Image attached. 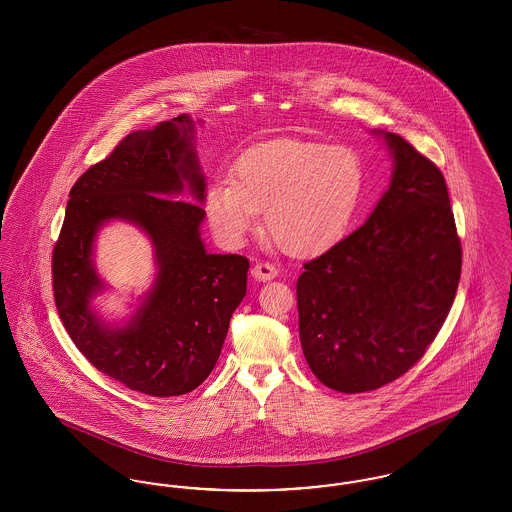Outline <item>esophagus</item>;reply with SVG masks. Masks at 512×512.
I'll use <instances>...</instances> for the list:
<instances>
[{
    "mask_svg": "<svg viewBox=\"0 0 512 512\" xmlns=\"http://www.w3.org/2000/svg\"><path fill=\"white\" fill-rule=\"evenodd\" d=\"M251 274H253L255 280L267 282V280H272V278L278 276V268L270 265V263H257L255 267L251 268Z\"/></svg>",
    "mask_w": 512,
    "mask_h": 512,
    "instance_id": "1",
    "label": "esophagus"
}]
</instances>
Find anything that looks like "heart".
I'll use <instances>...</instances> for the list:
<instances>
[{"mask_svg":"<svg viewBox=\"0 0 512 512\" xmlns=\"http://www.w3.org/2000/svg\"><path fill=\"white\" fill-rule=\"evenodd\" d=\"M365 192L361 155L345 146L280 138L247 149L230 180L205 195L213 232L240 244L265 211V226L282 251L309 257L338 244Z\"/></svg>","mask_w":512,"mask_h":512,"instance_id":"obj_1","label":"heart"}]
</instances>
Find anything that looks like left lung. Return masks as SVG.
I'll return each instance as SVG.
<instances>
[{
    "mask_svg": "<svg viewBox=\"0 0 512 512\" xmlns=\"http://www.w3.org/2000/svg\"><path fill=\"white\" fill-rule=\"evenodd\" d=\"M378 134L393 157L388 192L361 228L297 278L303 355L341 393L378 390L422 359L463 267L443 174L399 134Z\"/></svg>",
    "mask_w": 512,
    "mask_h": 512,
    "instance_id": "8db88e82",
    "label": "left lung"
}]
</instances>
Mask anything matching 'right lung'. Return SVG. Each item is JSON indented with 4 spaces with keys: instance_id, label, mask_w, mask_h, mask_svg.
<instances>
[{
    "instance_id": "1",
    "label": "right lung",
    "mask_w": 512,
    "mask_h": 512,
    "mask_svg": "<svg viewBox=\"0 0 512 512\" xmlns=\"http://www.w3.org/2000/svg\"><path fill=\"white\" fill-rule=\"evenodd\" d=\"M205 178L188 115L128 134L71 190L51 274L57 313L78 351L130 390L172 397L195 390L219 361L228 324L247 290L249 261L213 255L201 242ZM142 227L156 249L158 278L126 327H109L89 307L102 289L91 253L107 219Z\"/></svg>"
}]
</instances>
